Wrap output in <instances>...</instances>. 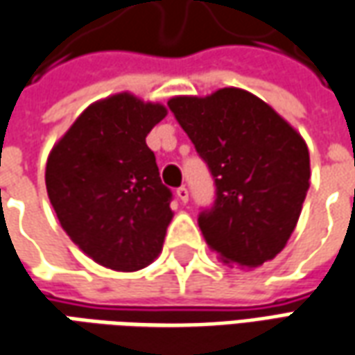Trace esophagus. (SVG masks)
<instances>
[{
    "mask_svg": "<svg viewBox=\"0 0 355 355\" xmlns=\"http://www.w3.org/2000/svg\"><path fill=\"white\" fill-rule=\"evenodd\" d=\"M175 195H178V198H180L182 202H187V200H189V191H187V187H180V189L175 191Z\"/></svg>",
    "mask_w": 355,
    "mask_h": 355,
    "instance_id": "1",
    "label": "esophagus"
}]
</instances>
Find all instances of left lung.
I'll list each match as a JSON object with an SVG mask.
<instances>
[{
  "instance_id": "8db88e82",
  "label": "left lung",
  "mask_w": 355,
  "mask_h": 355,
  "mask_svg": "<svg viewBox=\"0 0 355 355\" xmlns=\"http://www.w3.org/2000/svg\"><path fill=\"white\" fill-rule=\"evenodd\" d=\"M168 107L212 173L216 197L198 214L206 245L225 263L258 268L275 258L310 187L308 147L270 105L223 87L173 97Z\"/></svg>"
}]
</instances>
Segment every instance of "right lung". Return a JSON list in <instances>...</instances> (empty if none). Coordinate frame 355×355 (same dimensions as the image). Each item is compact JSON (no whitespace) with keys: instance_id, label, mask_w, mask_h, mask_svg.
I'll use <instances>...</instances> for the list:
<instances>
[{"instance_id":"add662e5","label":"right lung","mask_w":355,"mask_h":355,"mask_svg":"<svg viewBox=\"0 0 355 355\" xmlns=\"http://www.w3.org/2000/svg\"><path fill=\"white\" fill-rule=\"evenodd\" d=\"M164 116L162 105L118 93L87 107L47 158L45 185L62 230L110 270H141L162 250L172 191L145 137Z\"/></svg>"}]
</instances>
